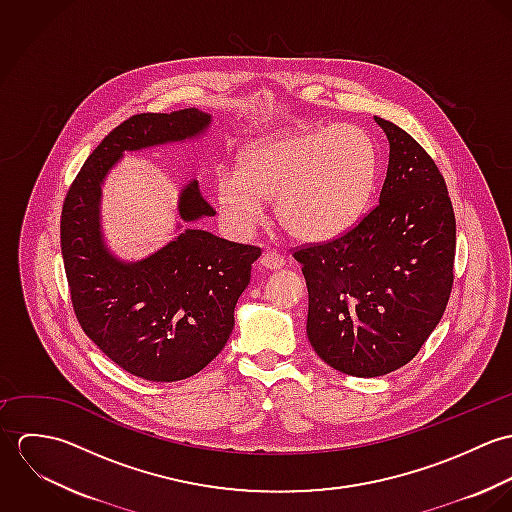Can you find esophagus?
<instances>
[{
	"mask_svg": "<svg viewBox=\"0 0 512 512\" xmlns=\"http://www.w3.org/2000/svg\"><path fill=\"white\" fill-rule=\"evenodd\" d=\"M260 264H262L264 268H268V270H280V268L286 264V260H284L278 252L266 250V252L262 254V258H260Z\"/></svg>",
	"mask_w": 512,
	"mask_h": 512,
	"instance_id": "esophagus-1",
	"label": "esophagus"
}]
</instances>
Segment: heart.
<instances>
[{
	"instance_id": "b5f03b06",
	"label": "heart",
	"mask_w": 512,
	"mask_h": 512,
	"mask_svg": "<svg viewBox=\"0 0 512 512\" xmlns=\"http://www.w3.org/2000/svg\"><path fill=\"white\" fill-rule=\"evenodd\" d=\"M376 179V151L351 124L292 130L248 147L240 169H222L215 197L222 219L250 230L274 199L278 226L295 240L325 242L361 217Z\"/></svg>"
}]
</instances>
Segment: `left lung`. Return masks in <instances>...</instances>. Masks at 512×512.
<instances>
[{
  "instance_id": "1",
  "label": "left lung",
  "mask_w": 512,
  "mask_h": 512,
  "mask_svg": "<svg viewBox=\"0 0 512 512\" xmlns=\"http://www.w3.org/2000/svg\"><path fill=\"white\" fill-rule=\"evenodd\" d=\"M374 122L390 144L376 207L341 236L293 252L311 347L363 378L418 355L445 311L455 260V215L436 161L396 124Z\"/></svg>"
}]
</instances>
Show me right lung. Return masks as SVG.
Returning a JSON list of instances; mask_svg holds the SVG:
<instances>
[{
	"mask_svg": "<svg viewBox=\"0 0 512 512\" xmlns=\"http://www.w3.org/2000/svg\"><path fill=\"white\" fill-rule=\"evenodd\" d=\"M209 124L211 116L197 108L128 118L84 161L63 205L61 250L74 315L108 359L151 382L189 378L219 355L262 250L185 228L144 260L122 262L102 240V183L124 151L197 138ZM177 207L185 222L215 217L197 181L183 187Z\"/></svg>",
	"mask_w": 512,
	"mask_h": 512,
	"instance_id": "right-lung-1",
	"label": "right lung"
}]
</instances>
